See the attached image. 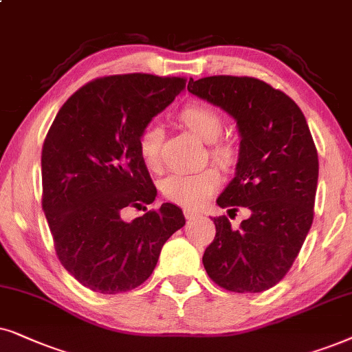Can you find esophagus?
<instances>
[{"label": "esophagus", "mask_w": 352, "mask_h": 352, "mask_svg": "<svg viewBox=\"0 0 352 352\" xmlns=\"http://www.w3.org/2000/svg\"><path fill=\"white\" fill-rule=\"evenodd\" d=\"M184 214H185L186 219H195V217H198V215H199L198 210H193V209H190V208H185L184 209Z\"/></svg>", "instance_id": "1"}]
</instances>
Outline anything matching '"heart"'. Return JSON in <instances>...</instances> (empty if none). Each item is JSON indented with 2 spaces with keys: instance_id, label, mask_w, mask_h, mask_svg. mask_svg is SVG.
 Returning <instances> with one entry per match:
<instances>
[{
  "instance_id": "heart-1",
  "label": "heart",
  "mask_w": 352,
  "mask_h": 352,
  "mask_svg": "<svg viewBox=\"0 0 352 352\" xmlns=\"http://www.w3.org/2000/svg\"><path fill=\"white\" fill-rule=\"evenodd\" d=\"M179 120L195 133L201 142L209 143V154L222 167H230L236 161V148L227 140H219L223 130V120L217 111L204 104H188L182 109ZM164 130L161 125L149 124L138 137V154L146 168L157 172L162 166ZM222 177L215 167H208L195 173H172L161 182L164 198L172 203L198 208L210 198L220 186Z\"/></svg>"
}]
</instances>
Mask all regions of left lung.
<instances>
[{"label": "left lung", "mask_w": 352, "mask_h": 352, "mask_svg": "<svg viewBox=\"0 0 352 352\" xmlns=\"http://www.w3.org/2000/svg\"><path fill=\"white\" fill-rule=\"evenodd\" d=\"M188 91L235 119V177L217 204L251 212L240 228H232L225 215L214 217L204 269L228 292H265L287 275L312 225L318 157L306 117L292 98L259 78H190Z\"/></svg>", "instance_id": "1"}]
</instances>
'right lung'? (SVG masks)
<instances>
[{
    "mask_svg": "<svg viewBox=\"0 0 352 352\" xmlns=\"http://www.w3.org/2000/svg\"><path fill=\"white\" fill-rule=\"evenodd\" d=\"M185 85L182 77L149 74L96 78L64 102L46 135L41 204L56 254L91 292L117 294L140 287L164 243L185 225L172 203L132 222L122 219L125 208L156 199L138 137Z\"/></svg>",
    "mask_w": 352,
    "mask_h": 352,
    "instance_id": "1",
    "label": "right lung"
}]
</instances>
